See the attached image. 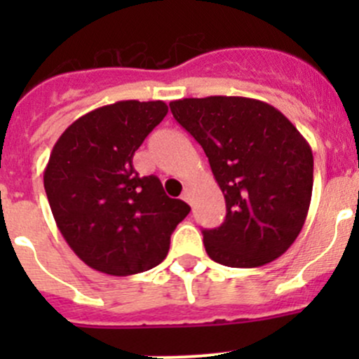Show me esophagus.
<instances>
[{"label":"esophagus","instance_id":"1","mask_svg":"<svg viewBox=\"0 0 359 359\" xmlns=\"http://www.w3.org/2000/svg\"><path fill=\"white\" fill-rule=\"evenodd\" d=\"M191 196H193V189H191L189 186H186V187H184V191H182V200L187 201L191 205V203H193V200H191Z\"/></svg>","mask_w":359,"mask_h":359}]
</instances>
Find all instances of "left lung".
I'll return each instance as SVG.
<instances>
[{"mask_svg": "<svg viewBox=\"0 0 359 359\" xmlns=\"http://www.w3.org/2000/svg\"><path fill=\"white\" fill-rule=\"evenodd\" d=\"M170 109L203 147L226 200V220L203 231L210 259L259 267L283 255L309 212L307 140L283 112L248 97L173 100Z\"/></svg>", "mask_w": 359, "mask_h": 359, "instance_id": "1", "label": "left lung"}]
</instances>
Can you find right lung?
I'll return each instance as SVG.
<instances>
[{"instance_id":"obj_1","label":"right lung","mask_w":359,"mask_h":359,"mask_svg":"<svg viewBox=\"0 0 359 359\" xmlns=\"http://www.w3.org/2000/svg\"><path fill=\"white\" fill-rule=\"evenodd\" d=\"M166 112L163 100H119L76 119L53 146L46 198L64 240L92 269L111 276L153 269L191 212L166 196L156 175L139 177L132 165Z\"/></svg>"}]
</instances>
